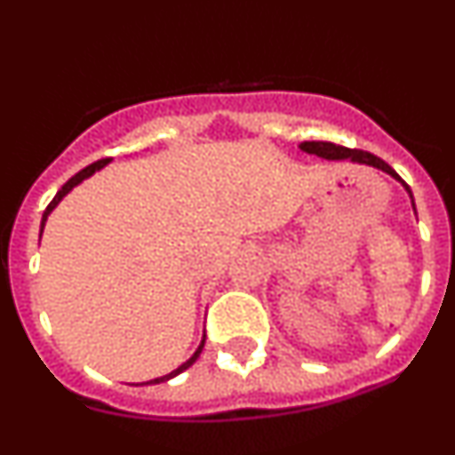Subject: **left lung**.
Returning a JSON list of instances; mask_svg holds the SVG:
<instances>
[{"mask_svg": "<svg viewBox=\"0 0 455 455\" xmlns=\"http://www.w3.org/2000/svg\"><path fill=\"white\" fill-rule=\"evenodd\" d=\"M299 147H301V151H306V154H315V156H319V158H325V160L350 158V160H355V163L371 164V167L380 169V172L389 173L392 178L401 180V176H398V173L394 172L387 163H385V160H380L379 156L370 154V151L350 149V147H341V145H334V142H323V140H306V142H301ZM403 185H405V182H403ZM405 189L410 191V187L405 185ZM410 196H411V191H410ZM411 204H414V198H411ZM414 211H416V206H414Z\"/></svg>", "mask_w": 455, "mask_h": 455, "instance_id": "left-lung-1", "label": "left lung"}]
</instances>
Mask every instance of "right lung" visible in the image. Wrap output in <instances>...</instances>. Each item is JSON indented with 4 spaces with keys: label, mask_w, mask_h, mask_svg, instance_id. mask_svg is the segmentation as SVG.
I'll return each instance as SVG.
<instances>
[{
    "label": "right lung",
    "mask_w": 455,
    "mask_h": 455,
    "mask_svg": "<svg viewBox=\"0 0 455 455\" xmlns=\"http://www.w3.org/2000/svg\"><path fill=\"white\" fill-rule=\"evenodd\" d=\"M109 160H112V158H100V160H96V163L87 164V167H85V169H81V172H79V173H75V176H72V178H70V180H68V182H66V185H63V187H61V189H59V191H57V196H54V198H52V202H50V204H48V206H45V211H44V218H41V231H44V227H45V220H48L50 211H52V209H54V206H57V204H59V202H61V198H63V196H66V194H70V191H72V189H75V187H76V185H79V182H84V180H85V178H90V176H92V173H94V172H99V169H100V167H105V164H108V163H109ZM202 347H204V339H202L200 347H198V350H196V352H194V356H191V359H189V361H185V363H182V365H180V368H178V370L169 371V374H167V376H160V379H154V380H149V383H163V380H169V379H173V376H178V374H180V371H185L187 368H191V365H194V363H196V359H198V356H200Z\"/></svg>",
    "instance_id": "add662e5"
}]
</instances>
